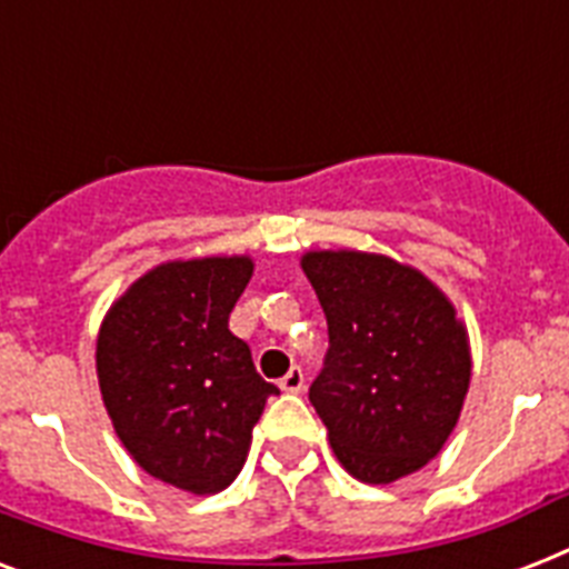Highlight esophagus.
<instances>
[{"label":"esophagus","instance_id":"1","mask_svg":"<svg viewBox=\"0 0 569 569\" xmlns=\"http://www.w3.org/2000/svg\"><path fill=\"white\" fill-rule=\"evenodd\" d=\"M280 389H283V392H301V389H303L301 366H292V369H289V372L280 378Z\"/></svg>","mask_w":569,"mask_h":569}]
</instances>
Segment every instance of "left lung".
<instances>
[{
    "label": "left lung",
    "instance_id": "left-lung-1",
    "mask_svg": "<svg viewBox=\"0 0 569 569\" xmlns=\"http://www.w3.org/2000/svg\"><path fill=\"white\" fill-rule=\"evenodd\" d=\"M330 351L310 387L330 449L363 485H392L440 455L472 378L469 330L419 268L369 250H307Z\"/></svg>",
    "mask_w": 569,
    "mask_h": 569
}]
</instances>
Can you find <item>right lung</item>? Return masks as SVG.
I'll return each mask as SVG.
<instances>
[{"instance_id":"obj_1","label":"right lung","mask_w":569,"mask_h":569,"mask_svg":"<svg viewBox=\"0 0 569 569\" xmlns=\"http://www.w3.org/2000/svg\"><path fill=\"white\" fill-rule=\"evenodd\" d=\"M253 257L168 259L102 316L97 380L111 428L147 476L194 496L221 493L244 467L274 383L230 333Z\"/></svg>"}]
</instances>
